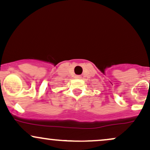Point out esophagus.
Listing matches in <instances>:
<instances>
[{"label":"esophagus","mask_w":150,"mask_h":150,"mask_svg":"<svg viewBox=\"0 0 150 150\" xmlns=\"http://www.w3.org/2000/svg\"><path fill=\"white\" fill-rule=\"evenodd\" d=\"M75 78H80L81 76H80V75H75Z\"/></svg>","instance_id":"esophagus-1"}]
</instances>
